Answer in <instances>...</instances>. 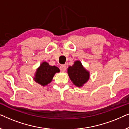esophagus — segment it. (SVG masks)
<instances>
[{
	"label": "esophagus",
	"instance_id": "obj_1",
	"mask_svg": "<svg viewBox=\"0 0 129 129\" xmlns=\"http://www.w3.org/2000/svg\"><path fill=\"white\" fill-rule=\"evenodd\" d=\"M67 69V66L66 64H61L60 66V70H61V72H65L66 71Z\"/></svg>",
	"mask_w": 129,
	"mask_h": 129
}]
</instances>
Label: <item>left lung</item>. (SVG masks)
<instances>
[{"mask_svg":"<svg viewBox=\"0 0 129 129\" xmlns=\"http://www.w3.org/2000/svg\"><path fill=\"white\" fill-rule=\"evenodd\" d=\"M69 77L73 84L81 87L88 82L90 79V73L84 68L80 60H76L73 66L68 69Z\"/></svg>","mask_w":129,"mask_h":129,"instance_id":"obj_1","label":"left lung"}]
</instances>
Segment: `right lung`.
I'll list each match as a JSON object with an SVG mask.
<instances>
[{
  "label": "right lung",
  "mask_w": 129,
  "mask_h": 129,
  "mask_svg": "<svg viewBox=\"0 0 129 129\" xmlns=\"http://www.w3.org/2000/svg\"><path fill=\"white\" fill-rule=\"evenodd\" d=\"M60 72L59 69L55 66H50L46 61L42 62L37 69L33 80L42 86H46L52 82L54 75Z\"/></svg>",
  "instance_id": "add662e5"
}]
</instances>
